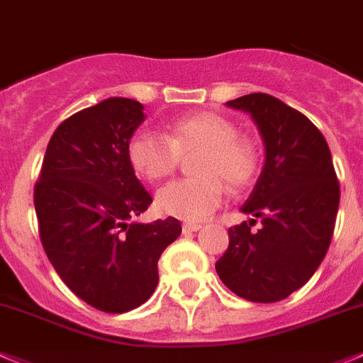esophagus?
Listing matches in <instances>:
<instances>
[{"label": "esophagus", "instance_id": "34e87169", "mask_svg": "<svg viewBox=\"0 0 363 363\" xmlns=\"http://www.w3.org/2000/svg\"><path fill=\"white\" fill-rule=\"evenodd\" d=\"M201 228V224L198 223H185L184 226H182V230H184V233H192V231H199Z\"/></svg>", "mask_w": 363, "mask_h": 363}]
</instances>
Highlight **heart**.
<instances>
[{
  "instance_id": "obj_1",
  "label": "heart",
  "mask_w": 363,
  "mask_h": 363,
  "mask_svg": "<svg viewBox=\"0 0 363 363\" xmlns=\"http://www.w3.org/2000/svg\"><path fill=\"white\" fill-rule=\"evenodd\" d=\"M192 162L194 178L174 179L157 192V208L185 220L208 217L231 189L247 187L260 169V151L253 139L237 133V126L213 112H194L167 124V137L137 132L128 143V160L137 174L150 182L165 178L184 155L198 151Z\"/></svg>"
}]
</instances>
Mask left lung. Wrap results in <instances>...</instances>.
Returning a JSON list of instances; mask_svg holds the SVG:
<instances>
[{"label":"left lung","instance_id":"8db88e82","mask_svg":"<svg viewBox=\"0 0 363 363\" xmlns=\"http://www.w3.org/2000/svg\"><path fill=\"white\" fill-rule=\"evenodd\" d=\"M226 105L250 112L265 143V165L242 206L262 228L251 230L255 219L230 228L216 271L247 301H281L312 278L330 247L339 179L326 139L301 112L262 92Z\"/></svg>","mask_w":363,"mask_h":363}]
</instances>
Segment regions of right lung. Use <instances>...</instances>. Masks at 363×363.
<instances>
[{
  "mask_svg": "<svg viewBox=\"0 0 363 363\" xmlns=\"http://www.w3.org/2000/svg\"><path fill=\"white\" fill-rule=\"evenodd\" d=\"M143 110L135 99L108 98L72 113L50 139L33 191L55 271L78 298L108 313L151 298L158 258L182 233L174 217L128 223L153 201L128 160Z\"/></svg>",
  "mask_w": 363,
  "mask_h": 363,
  "instance_id": "add662e5",
  "label": "right lung"
}]
</instances>
